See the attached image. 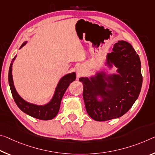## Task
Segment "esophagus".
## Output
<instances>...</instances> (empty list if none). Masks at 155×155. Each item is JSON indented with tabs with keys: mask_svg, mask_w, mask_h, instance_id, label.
<instances>
[{
	"mask_svg": "<svg viewBox=\"0 0 155 155\" xmlns=\"http://www.w3.org/2000/svg\"><path fill=\"white\" fill-rule=\"evenodd\" d=\"M77 72H78V74H81V69H78L77 70Z\"/></svg>",
	"mask_w": 155,
	"mask_h": 155,
	"instance_id": "1",
	"label": "esophagus"
}]
</instances>
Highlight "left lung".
Masks as SVG:
<instances>
[{
	"label": "left lung",
	"instance_id": "1",
	"mask_svg": "<svg viewBox=\"0 0 155 155\" xmlns=\"http://www.w3.org/2000/svg\"><path fill=\"white\" fill-rule=\"evenodd\" d=\"M112 50L107 55V64L112 67L113 63L118 68L119 74L106 77L104 73H99L91 81L87 78H79L83 84V97L86 111L97 121L116 119L126 114L141 89V61L132 46L126 41H120L114 44ZM98 95L102 97V101L97 100Z\"/></svg>",
	"mask_w": 155,
	"mask_h": 155
}]
</instances>
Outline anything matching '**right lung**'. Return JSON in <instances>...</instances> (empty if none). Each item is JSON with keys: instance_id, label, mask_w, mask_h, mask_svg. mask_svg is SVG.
<instances>
[{"instance_id": "obj_1", "label": "right lung", "mask_w": 155, "mask_h": 155, "mask_svg": "<svg viewBox=\"0 0 155 155\" xmlns=\"http://www.w3.org/2000/svg\"><path fill=\"white\" fill-rule=\"evenodd\" d=\"M27 42H25L22 47L25 45ZM16 56H14L12 61V63L9 66V75L8 80L9 84L10 86V90L12 92V97L14 98V101L19 108H20L23 112L26 113L27 114L32 117L36 119L41 120H50L54 118L56 114L59 111L61 101L62 99L63 94H65L66 90L69 85L72 82L75 80L76 74L74 72L72 74H69L63 77L60 80L59 83L56 88L54 95L49 104L45 105H36L35 104H31L25 101L18 95L16 91L15 87L14 85L13 78H12V65Z\"/></svg>"}]
</instances>
